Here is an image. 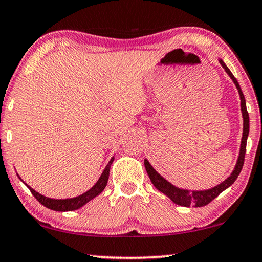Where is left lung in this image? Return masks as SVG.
<instances>
[{
	"mask_svg": "<svg viewBox=\"0 0 262 262\" xmlns=\"http://www.w3.org/2000/svg\"><path fill=\"white\" fill-rule=\"evenodd\" d=\"M219 62L224 69H225L226 73L231 77V79L233 80V83L236 84L237 89H238L239 97H241V108H242V114H243L242 143H241L238 160H237L236 167L233 169V172L231 173V176L227 179H225L222 184L214 186L212 189L203 190V191H189V190L176 188L174 185H172L171 183L166 181L165 178H162V177L151 167V165L149 164L148 160H144L145 169H147L149 178H150V181L152 184H154L155 188L158 189L159 191L165 193L166 196H168V198L171 199L176 205H179L183 207H203L208 205V203L212 202L214 199L218 198L219 193H222L224 190L227 189L230 185H232L233 183H235L237 177L239 176L241 171H242V167L244 164V156H246V150H247V138H248V135H249V114H248V111L246 107V98H244V95L242 93V90H241L238 81H237L236 78L233 77V74L231 73V71L227 69V66L224 63V61L219 60Z\"/></svg>",
	"mask_w": 262,
	"mask_h": 262,
	"instance_id": "obj_1",
	"label": "left lung"
}]
</instances>
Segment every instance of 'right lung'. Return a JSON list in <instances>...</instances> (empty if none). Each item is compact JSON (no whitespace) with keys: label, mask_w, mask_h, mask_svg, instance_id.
<instances>
[{"label":"right lung","mask_w":262,"mask_h":262,"mask_svg":"<svg viewBox=\"0 0 262 262\" xmlns=\"http://www.w3.org/2000/svg\"><path fill=\"white\" fill-rule=\"evenodd\" d=\"M113 160H114V158H112L111 161L108 162V165L106 166V168H104L103 173L101 174L100 179H98L96 184H95L90 190H88L86 192H84L83 195L77 196V198L66 199V200L49 199V198H46V196L40 195V193L35 191V190H33L32 188H30L27 184H26V186L30 189V191L32 192V195L37 199V201H38L39 203H42V205L44 207H47V208L57 210V212H70V210H76L78 208H80V207H83L85 203L89 202L90 200L96 198L97 195H100V193L103 191V189L106 188V185H107L108 178H110V169H111V165H112V162H113Z\"/></svg>","instance_id":"1"}]
</instances>
